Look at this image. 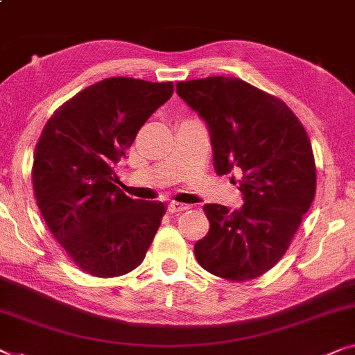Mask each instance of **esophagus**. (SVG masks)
<instances>
[{"mask_svg":"<svg viewBox=\"0 0 355 355\" xmlns=\"http://www.w3.org/2000/svg\"><path fill=\"white\" fill-rule=\"evenodd\" d=\"M190 207L189 205H184V203H178V202H171L169 203V213H181V211H186Z\"/></svg>","mask_w":355,"mask_h":355,"instance_id":"34e87169","label":"esophagus"}]
</instances>
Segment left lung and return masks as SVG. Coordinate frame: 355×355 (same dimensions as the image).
<instances>
[{"label":"left lung","mask_w":355,"mask_h":355,"mask_svg":"<svg viewBox=\"0 0 355 355\" xmlns=\"http://www.w3.org/2000/svg\"><path fill=\"white\" fill-rule=\"evenodd\" d=\"M176 91L207 123L219 176L239 174L243 207L205 205L209 230L195 243L198 264L245 282L286 253L315 195V162L304 126L277 97L229 76L179 81ZM235 181V179H234Z\"/></svg>","instance_id":"left-lung-1"}]
</instances>
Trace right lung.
<instances>
[{"instance_id": "right-lung-1", "label": "right lung", "mask_w": 355, "mask_h": 355, "mask_svg": "<svg viewBox=\"0 0 355 355\" xmlns=\"http://www.w3.org/2000/svg\"><path fill=\"white\" fill-rule=\"evenodd\" d=\"M173 91L171 81L105 78L59 107L41 132L32 171L38 208L86 274L136 269L160 227L165 205L128 197L114 168Z\"/></svg>"}]
</instances>
